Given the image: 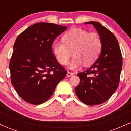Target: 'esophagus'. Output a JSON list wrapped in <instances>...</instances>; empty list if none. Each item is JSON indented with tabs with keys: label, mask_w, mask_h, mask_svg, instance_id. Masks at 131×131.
I'll list each match as a JSON object with an SVG mask.
<instances>
[{
	"label": "esophagus",
	"mask_w": 131,
	"mask_h": 131,
	"mask_svg": "<svg viewBox=\"0 0 131 131\" xmlns=\"http://www.w3.org/2000/svg\"><path fill=\"white\" fill-rule=\"evenodd\" d=\"M74 74V73H72V72H70V71H68L67 74V77H70V76H73Z\"/></svg>",
	"instance_id": "1"
}]
</instances>
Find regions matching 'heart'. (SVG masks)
<instances>
[{
	"instance_id": "b5f03b06",
	"label": "heart",
	"mask_w": 131,
	"mask_h": 131,
	"mask_svg": "<svg viewBox=\"0 0 131 131\" xmlns=\"http://www.w3.org/2000/svg\"><path fill=\"white\" fill-rule=\"evenodd\" d=\"M62 42L54 41L52 49L57 61L63 65L68 63L71 51L74 57L69 64L72 70L92 64L101 52L102 41L97 32L82 28H73L63 36Z\"/></svg>"
}]
</instances>
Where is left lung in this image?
Masks as SVG:
<instances>
[{
  "mask_svg": "<svg viewBox=\"0 0 131 131\" xmlns=\"http://www.w3.org/2000/svg\"><path fill=\"white\" fill-rule=\"evenodd\" d=\"M92 24L100 35L102 48L100 56L88 70L78 73L80 78L75 92L79 100L88 105L102 104L110 98L118 88L123 58L119 46L113 33L96 21Z\"/></svg>",
  "mask_w": 131,
  "mask_h": 131,
  "instance_id": "1",
  "label": "left lung"
}]
</instances>
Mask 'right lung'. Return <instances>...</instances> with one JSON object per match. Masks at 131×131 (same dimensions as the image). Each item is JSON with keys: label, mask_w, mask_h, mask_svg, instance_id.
Returning a JSON list of instances; mask_svg holds the SVG:
<instances>
[{"label": "right lung", "mask_w": 131, "mask_h": 131, "mask_svg": "<svg viewBox=\"0 0 131 131\" xmlns=\"http://www.w3.org/2000/svg\"><path fill=\"white\" fill-rule=\"evenodd\" d=\"M67 26L37 23L18 36L9 68L11 82L25 101L32 105L44 103L67 71L57 60L52 46Z\"/></svg>", "instance_id": "right-lung-1"}]
</instances>
